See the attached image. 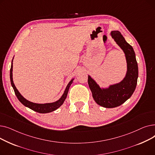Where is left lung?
Returning <instances> with one entry per match:
<instances>
[{"label":"left lung","instance_id":"8db88e82","mask_svg":"<svg viewBox=\"0 0 155 155\" xmlns=\"http://www.w3.org/2000/svg\"><path fill=\"white\" fill-rule=\"evenodd\" d=\"M110 35L124 53L127 63L124 78L119 83L104 88L101 87L90 75H88V86L94 101L105 108L118 107L129 99L135 91L138 78L137 63L133 48L126 42L119 31H112Z\"/></svg>","mask_w":155,"mask_h":155}]
</instances>
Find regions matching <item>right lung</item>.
I'll return each mask as SVG.
<instances>
[{
	"instance_id": "obj_1",
	"label": "right lung",
	"mask_w": 155,
	"mask_h": 155,
	"mask_svg": "<svg viewBox=\"0 0 155 155\" xmlns=\"http://www.w3.org/2000/svg\"><path fill=\"white\" fill-rule=\"evenodd\" d=\"M13 59L14 57L12 60V63H11V70H10V79H11V85L14 89L15 94L16 95V97H18V100L24 105L29 109H31V110L36 111L37 112L39 113H41V114H46V113H49L53 112L55 110H56L57 109H58L61 105L64 103L65 99H66L67 97V94L68 92V90L69 88L70 87V85H71V84L73 82V80L75 78H72L69 83L68 84V85H67L66 88L64 89V91L63 94V95H61V97L60 98L55 102H50V103H45V104H38V103H34L32 102H31L28 100H27L26 99L24 98V97L20 94V92L18 91V90L16 88V87L15 86L14 84V81H13V77H12V68H13Z\"/></svg>"
}]
</instances>
